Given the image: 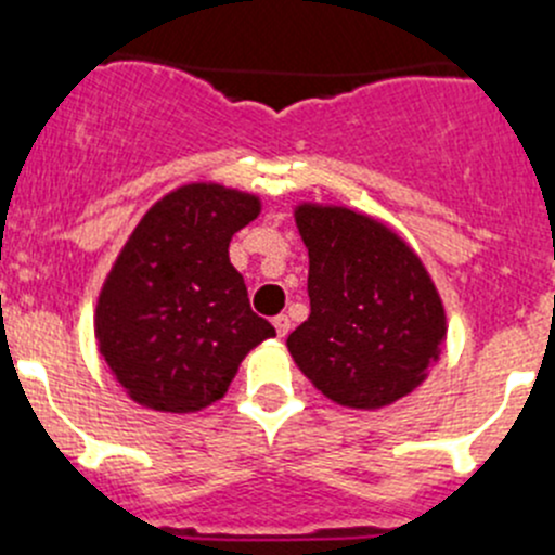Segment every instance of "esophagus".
Here are the masks:
<instances>
[{
  "instance_id": "1",
  "label": "esophagus",
  "mask_w": 555,
  "mask_h": 555,
  "mask_svg": "<svg viewBox=\"0 0 555 555\" xmlns=\"http://www.w3.org/2000/svg\"><path fill=\"white\" fill-rule=\"evenodd\" d=\"M273 327H276L279 338H284V336H287V333H289V317H287V314L273 317Z\"/></svg>"
}]
</instances>
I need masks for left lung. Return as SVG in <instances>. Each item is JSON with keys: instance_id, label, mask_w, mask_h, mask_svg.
I'll return each mask as SVG.
<instances>
[{"instance_id": "obj_1", "label": "left lung", "mask_w": 555, "mask_h": 555, "mask_svg": "<svg viewBox=\"0 0 555 555\" xmlns=\"http://www.w3.org/2000/svg\"><path fill=\"white\" fill-rule=\"evenodd\" d=\"M309 249V320L287 336L306 379L349 409H382L426 382L448 317L417 251L347 206H295Z\"/></svg>"}]
</instances>
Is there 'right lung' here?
<instances>
[{"label": "right lung", "instance_id": "1", "mask_svg": "<svg viewBox=\"0 0 555 555\" xmlns=\"http://www.w3.org/2000/svg\"><path fill=\"white\" fill-rule=\"evenodd\" d=\"M260 197L197 181L154 203L100 289L94 336L129 398L154 412H201L228 392L257 344L276 336L249 306L230 241Z\"/></svg>", "mask_w": 555, "mask_h": 555}]
</instances>
